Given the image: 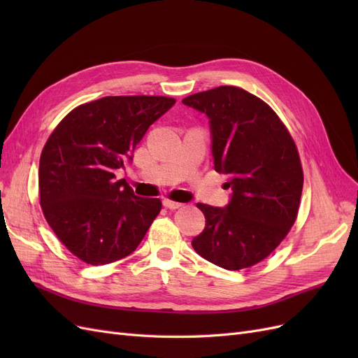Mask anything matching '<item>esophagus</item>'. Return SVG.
I'll use <instances>...</instances> for the list:
<instances>
[{"mask_svg": "<svg viewBox=\"0 0 358 358\" xmlns=\"http://www.w3.org/2000/svg\"><path fill=\"white\" fill-rule=\"evenodd\" d=\"M162 204L166 206L167 209H179L182 208V203H178V201H173V200H169V199H164V201H162Z\"/></svg>", "mask_w": 358, "mask_h": 358, "instance_id": "1", "label": "esophagus"}]
</instances>
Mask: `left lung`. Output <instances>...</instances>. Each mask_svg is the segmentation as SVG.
<instances>
[{
  "mask_svg": "<svg viewBox=\"0 0 358 358\" xmlns=\"http://www.w3.org/2000/svg\"><path fill=\"white\" fill-rule=\"evenodd\" d=\"M182 103L210 119L215 170L229 176L233 191L224 209L197 203L206 227L192 248L222 268L251 267L296 222L303 189L297 146L272 107L237 86L192 94Z\"/></svg>",
  "mask_w": 358,
  "mask_h": 358,
  "instance_id": "obj_1",
  "label": "left lung"
}]
</instances>
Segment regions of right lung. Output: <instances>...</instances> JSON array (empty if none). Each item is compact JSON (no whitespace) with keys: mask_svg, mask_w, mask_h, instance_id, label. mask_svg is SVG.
I'll use <instances>...</instances> for the list:
<instances>
[{"mask_svg":"<svg viewBox=\"0 0 358 358\" xmlns=\"http://www.w3.org/2000/svg\"><path fill=\"white\" fill-rule=\"evenodd\" d=\"M175 103L158 95L103 96L76 107L49 136L40 155V206L61 243L83 263L129 255L158 216L161 200L134 196L115 171Z\"/></svg>","mask_w":358,"mask_h":358,"instance_id":"right-lung-1","label":"right lung"}]
</instances>
